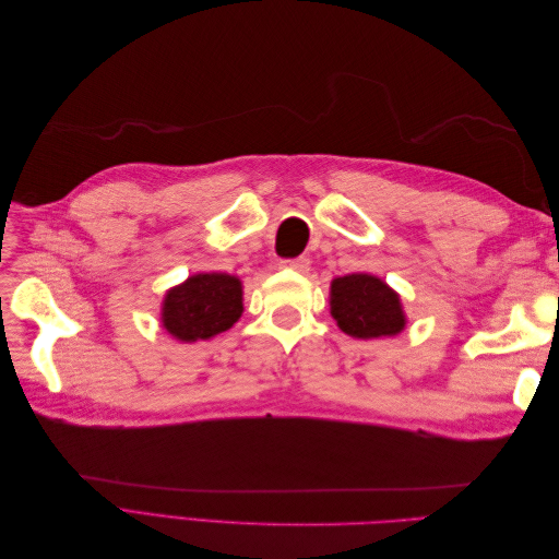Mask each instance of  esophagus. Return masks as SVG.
Returning a JSON list of instances; mask_svg holds the SVG:
<instances>
[{"mask_svg":"<svg viewBox=\"0 0 559 559\" xmlns=\"http://www.w3.org/2000/svg\"><path fill=\"white\" fill-rule=\"evenodd\" d=\"M280 267H292V270H296V273H308V270H310V259H306V257L282 259Z\"/></svg>","mask_w":559,"mask_h":559,"instance_id":"esophagus-1","label":"esophagus"}]
</instances>
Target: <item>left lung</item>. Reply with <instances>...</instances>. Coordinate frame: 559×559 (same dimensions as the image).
Returning <instances> with one entry per match:
<instances>
[{
  "instance_id": "obj_1",
  "label": "left lung",
  "mask_w": 559,
  "mask_h": 559,
  "mask_svg": "<svg viewBox=\"0 0 559 559\" xmlns=\"http://www.w3.org/2000/svg\"><path fill=\"white\" fill-rule=\"evenodd\" d=\"M331 314L352 337L394 335L405 326L399 296L373 275H345L331 284Z\"/></svg>"
}]
</instances>
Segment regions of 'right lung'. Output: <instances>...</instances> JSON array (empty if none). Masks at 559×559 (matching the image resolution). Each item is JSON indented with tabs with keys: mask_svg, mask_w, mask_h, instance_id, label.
<instances>
[{
	"mask_svg": "<svg viewBox=\"0 0 559 559\" xmlns=\"http://www.w3.org/2000/svg\"><path fill=\"white\" fill-rule=\"evenodd\" d=\"M240 314L242 284L238 277L222 273L193 275L163 302V326L183 343L210 341L228 331Z\"/></svg>",
	"mask_w": 559,
	"mask_h": 559,
	"instance_id": "add662e5",
	"label": "right lung"
}]
</instances>
